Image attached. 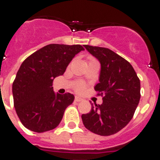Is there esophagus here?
<instances>
[{"mask_svg":"<svg viewBox=\"0 0 160 160\" xmlns=\"http://www.w3.org/2000/svg\"><path fill=\"white\" fill-rule=\"evenodd\" d=\"M82 100H83L82 98H80V97H78V96H76V97L74 98V101L78 102H82Z\"/></svg>","mask_w":160,"mask_h":160,"instance_id":"esophagus-1","label":"esophagus"}]
</instances>
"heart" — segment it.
<instances>
[{"label":"heart","instance_id":"1","mask_svg":"<svg viewBox=\"0 0 160 160\" xmlns=\"http://www.w3.org/2000/svg\"><path fill=\"white\" fill-rule=\"evenodd\" d=\"M90 60H93V58H90ZM74 89L77 92H82L85 89V84L81 82H78L74 85Z\"/></svg>","mask_w":160,"mask_h":160}]
</instances>
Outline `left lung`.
Instances as JSON below:
<instances>
[{
    "label": "left lung",
    "instance_id": "8db88e82",
    "mask_svg": "<svg viewBox=\"0 0 160 160\" xmlns=\"http://www.w3.org/2000/svg\"><path fill=\"white\" fill-rule=\"evenodd\" d=\"M99 61V83L94 87L102 97L82 119L85 128L102 136L114 135L125 128L134 116L140 99V81L129 62L111 49L85 45Z\"/></svg>",
    "mask_w": 160,
    "mask_h": 160
}]
</instances>
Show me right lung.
<instances>
[{"instance_id": "1", "label": "right lung", "mask_w": 160, "mask_h": 160, "mask_svg": "<svg viewBox=\"0 0 160 160\" xmlns=\"http://www.w3.org/2000/svg\"><path fill=\"white\" fill-rule=\"evenodd\" d=\"M80 45L49 44L29 56L20 66L13 83L14 107L25 128L38 133L54 129L73 102L70 93L55 94L53 79L62 75Z\"/></svg>"}]
</instances>
